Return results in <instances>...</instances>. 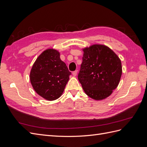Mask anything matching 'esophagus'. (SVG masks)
Returning <instances> with one entry per match:
<instances>
[{"label":"esophagus","instance_id":"34e87169","mask_svg":"<svg viewBox=\"0 0 147 147\" xmlns=\"http://www.w3.org/2000/svg\"><path fill=\"white\" fill-rule=\"evenodd\" d=\"M72 74H73L74 76H76L77 74V70H75V71H74V72H72Z\"/></svg>","mask_w":147,"mask_h":147}]
</instances>
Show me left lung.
<instances>
[{"mask_svg":"<svg viewBox=\"0 0 147 147\" xmlns=\"http://www.w3.org/2000/svg\"><path fill=\"white\" fill-rule=\"evenodd\" d=\"M83 51L78 80L89 97L104 99L118 85L122 74L121 61L105 45H94Z\"/></svg>","mask_w":147,"mask_h":147,"instance_id":"obj_1","label":"left lung"}]
</instances>
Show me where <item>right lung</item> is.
<instances>
[{"mask_svg": "<svg viewBox=\"0 0 147 147\" xmlns=\"http://www.w3.org/2000/svg\"><path fill=\"white\" fill-rule=\"evenodd\" d=\"M71 72L60 59L59 53L48 49L40 55L30 73V80L38 95L54 100L62 95Z\"/></svg>", "mask_w": 147, "mask_h": 147, "instance_id": "add662e5", "label": "right lung"}]
</instances>
